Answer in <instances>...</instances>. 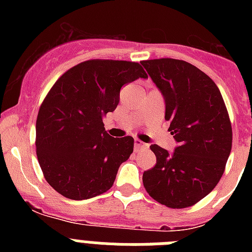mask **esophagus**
I'll return each mask as SVG.
<instances>
[{"mask_svg":"<svg viewBox=\"0 0 252 252\" xmlns=\"http://www.w3.org/2000/svg\"><path fill=\"white\" fill-rule=\"evenodd\" d=\"M144 148H146V144L140 141L139 139H135V141H133V149H135V151H139Z\"/></svg>","mask_w":252,"mask_h":252,"instance_id":"obj_1","label":"esophagus"}]
</instances>
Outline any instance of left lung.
Wrapping results in <instances>:
<instances>
[{"instance_id": "1", "label": "left lung", "mask_w": 252, "mask_h": 252, "mask_svg": "<svg viewBox=\"0 0 252 252\" xmlns=\"http://www.w3.org/2000/svg\"><path fill=\"white\" fill-rule=\"evenodd\" d=\"M165 99V120L178 146L173 154L151 145L157 164L142 175L146 192L169 208H187L212 192L231 148L232 127L215 82L184 60H142Z\"/></svg>"}]
</instances>
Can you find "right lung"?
<instances>
[{
	"instance_id": "add662e5",
	"label": "right lung",
	"mask_w": 252,
	"mask_h": 252,
	"mask_svg": "<svg viewBox=\"0 0 252 252\" xmlns=\"http://www.w3.org/2000/svg\"><path fill=\"white\" fill-rule=\"evenodd\" d=\"M148 74L139 63L91 59L68 69L51 87L36 119V155L59 194L82 201L107 192L133 151L131 136L111 137L103 117L125 84Z\"/></svg>"
}]
</instances>
